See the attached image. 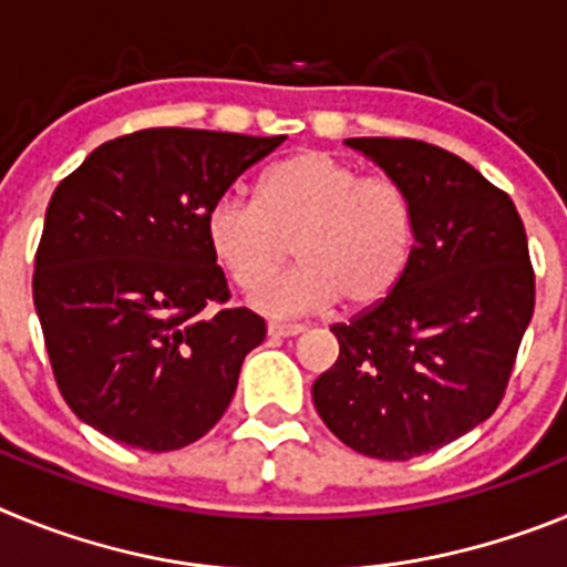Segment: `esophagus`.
<instances>
[{
	"label": "esophagus",
	"mask_w": 567,
	"mask_h": 567,
	"mask_svg": "<svg viewBox=\"0 0 567 567\" xmlns=\"http://www.w3.org/2000/svg\"><path fill=\"white\" fill-rule=\"evenodd\" d=\"M303 323H269L267 332L269 338H295V334L303 332Z\"/></svg>",
	"instance_id": "34e87169"
}]
</instances>
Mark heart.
Here are the masks:
<instances>
[{"mask_svg":"<svg viewBox=\"0 0 567 567\" xmlns=\"http://www.w3.org/2000/svg\"><path fill=\"white\" fill-rule=\"evenodd\" d=\"M204 233L209 252L247 295L266 289L296 247L301 267L260 295L267 312H309L338 298L349 309H369L409 269L414 213L392 178H363L332 153L307 150L260 178L258 202L221 195Z\"/></svg>","mask_w":567,"mask_h":567,"instance_id":"1","label":"heart"}]
</instances>
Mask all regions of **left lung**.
<instances>
[{"mask_svg": "<svg viewBox=\"0 0 567 567\" xmlns=\"http://www.w3.org/2000/svg\"><path fill=\"white\" fill-rule=\"evenodd\" d=\"M405 193L409 269L389 298L334 323L312 385L329 432L378 460L443 449L497 412L534 315L523 218L460 155L414 138H346Z\"/></svg>", "mask_w": 567, "mask_h": 567, "instance_id": "8db88e82", "label": "left lung"}]
</instances>
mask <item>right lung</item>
<instances>
[{"mask_svg": "<svg viewBox=\"0 0 567 567\" xmlns=\"http://www.w3.org/2000/svg\"><path fill=\"white\" fill-rule=\"evenodd\" d=\"M284 138L138 130L93 150L56 187L33 303L59 392L104 437L175 452L227 412L267 327L224 307L227 278L204 221Z\"/></svg>", "mask_w": 567, "mask_h": 567, "instance_id": "obj_1", "label": "right lung"}]
</instances>
